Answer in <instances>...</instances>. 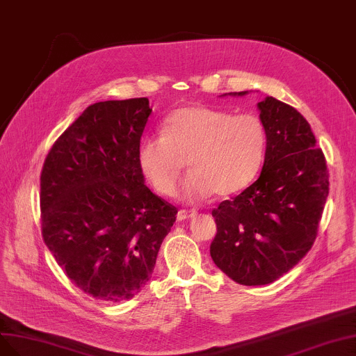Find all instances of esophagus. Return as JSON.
Here are the masks:
<instances>
[{
    "label": "esophagus",
    "mask_w": 356,
    "mask_h": 356,
    "mask_svg": "<svg viewBox=\"0 0 356 356\" xmlns=\"http://www.w3.org/2000/svg\"><path fill=\"white\" fill-rule=\"evenodd\" d=\"M195 216H196L195 211H186V209H180V211L177 213V220L185 221V220H189V218H195Z\"/></svg>",
    "instance_id": "esophagus-1"
}]
</instances>
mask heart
<instances>
[{
  "instance_id": "heart-1",
  "label": "heart",
  "mask_w": 356,
  "mask_h": 356,
  "mask_svg": "<svg viewBox=\"0 0 356 356\" xmlns=\"http://www.w3.org/2000/svg\"><path fill=\"white\" fill-rule=\"evenodd\" d=\"M266 151V131L252 114L186 105L161 122V135L143 136L138 163L154 189L164 196L176 192L185 160L192 168L179 189L186 204L209 196H229L254 179Z\"/></svg>"
}]
</instances>
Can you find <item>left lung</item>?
Instances as JSON below:
<instances>
[{
    "instance_id": "8db88e82",
    "label": "left lung",
    "mask_w": 356,
    "mask_h": 356,
    "mask_svg": "<svg viewBox=\"0 0 356 356\" xmlns=\"http://www.w3.org/2000/svg\"><path fill=\"white\" fill-rule=\"evenodd\" d=\"M257 107L267 138L264 165L251 186L214 209L209 248L214 264L245 286L275 282L308 254L328 195L325 158L305 117L273 97Z\"/></svg>"
}]
</instances>
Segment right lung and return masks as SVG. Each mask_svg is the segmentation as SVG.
<instances>
[{
	"label": "right lung",
	"instance_id": "right-lung-1",
	"mask_svg": "<svg viewBox=\"0 0 356 356\" xmlns=\"http://www.w3.org/2000/svg\"><path fill=\"white\" fill-rule=\"evenodd\" d=\"M151 111L148 98L89 105L41 175L45 245L81 291L113 304L148 283L177 214L145 185L138 163Z\"/></svg>",
	"mask_w": 356,
	"mask_h": 356
}]
</instances>
